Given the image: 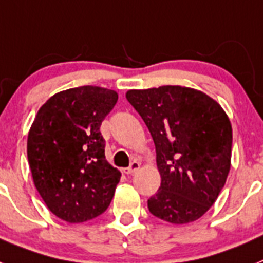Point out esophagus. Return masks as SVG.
<instances>
[{
  "mask_svg": "<svg viewBox=\"0 0 263 263\" xmlns=\"http://www.w3.org/2000/svg\"><path fill=\"white\" fill-rule=\"evenodd\" d=\"M139 167H140V163H139L138 160H134V162H132L131 164H129V167H127V168L123 170V173L127 174V175H129V174L136 173V171H138V170H139Z\"/></svg>",
  "mask_w": 263,
  "mask_h": 263,
  "instance_id": "1",
  "label": "esophagus"
}]
</instances>
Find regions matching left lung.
I'll return each instance as SVG.
<instances>
[{
	"mask_svg": "<svg viewBox=\"0 0 263 263\" xmlns=\"http://www.w3.org/2000/svg\"><path fill=\"white\" fill-rule=\"evenodd\" d=\"M125 98L155 143L162 183L148 199L149 213L175 224L199 219L230 171L233 129L226 112L206 93L179 85L131 89Z\"/></svg>",
	"mask_w": 263,
	"mask_h": 263,
	"instance_id": "obj_1",
	"label": "left lung"
}]
</instances>
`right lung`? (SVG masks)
<instances>
[{"label": "right lung", "mask_w": 263, "mask_h": 263, "mask_svg": "<svg viewBox=\"0 0 263 263\" xmlns=\"http://www.w3.org/2000/svg\"><path fill=\"white\" fill-rule=\"evenodd\" d=\"M118 101L112 89L93 85L53 95L37 112L28 135L33 182L60 219L80 223L104 213L120 171L105 160L100 125Z\"/></svg>", "instance_id": "1"}]
</instances>
